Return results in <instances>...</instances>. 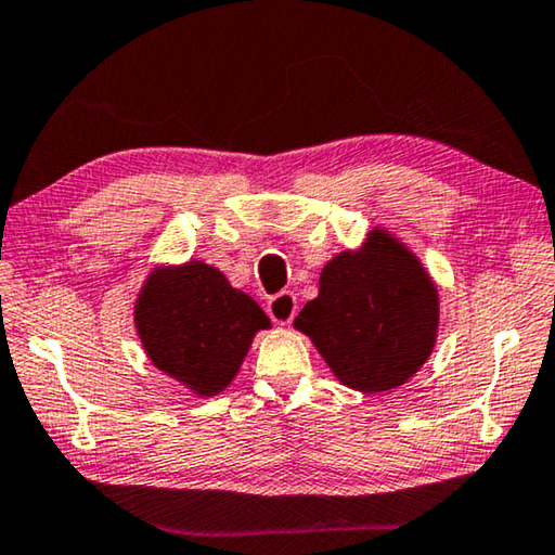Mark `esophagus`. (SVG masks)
Listing matches in <instances>:
<instances>
[{"mask_svg":"<svg viewBox=\"0 0 555 555\" xmlns=\"http://www.w3.org/2000/svg\"><path fill=\"white\" fill-rule=\"evenodd\" d=\"M296 309H298L296 296L288 294V292H281L276 296H271L269 304H267V311L271 315V321L279 323V325L292 323L294 315H296Z\"/></svg>","mask_w":555,"mask_h":555,"instance_id":"1","label":"esophagus"}]
</instances>
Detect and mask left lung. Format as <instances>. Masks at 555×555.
I'll return each mask as SVG.
<instances>
[{"mask_svg":"<svg viewBox=\"0 0 555 555\" xmlns=\"http://www.w3.org/2000/svg\"><path fill=\"white\" fill-rule=\"evenodd\" d=\"M333 375L360 392L400 388L433 356L439 294L422 261L388 230L325 263L319 296L296 315Z\"/></svg>","mask_w":555,"mask_h":555,"instance_id":"left-lung-1","label":"left lung"}]
</instances>
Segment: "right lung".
I'll list each match as a JSON object with an SVG mask.
<instances>
[{
    "label": "right lung",
    "mask_w": 555,
    "mask_h": 555,
    "mask_svg": "<svg viewBox=\"0 0 555 555\" xmlns=\"http://www.w3.org/2000/svg\"><path fill=\"white\" fill-rule=\"evenodd\" d=\"M135 331L145 356L197 398L234 380L259 331L261 306L205 261L155 267L135 298Z\"/></svg>",
    "instance_id": "1"
}]
</instances>
